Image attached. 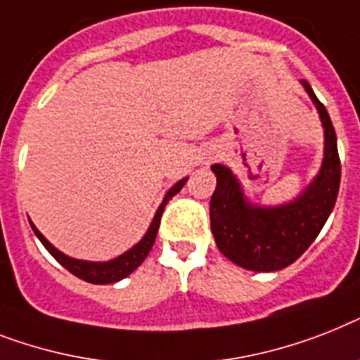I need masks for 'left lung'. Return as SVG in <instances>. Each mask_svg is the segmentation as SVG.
Here are the masks:
<instances>
[{"label":"left lung","instance_id":"1","mask_svg":"<svg viewBox=\"0 0 360 360\" xmlns=\"http://www.w3.org/2000/svg\"><path fill=\"white\" fill-rule=\"evenodd\" d=\"M302 86L323 127V159L314 179L281 205L253 203L231 168L212 165L216 190L210 198V231L231 262L251 271H276L302 257L333 212L340 188L337 133L326 107L307 81Z\"/></svg>","mask_w":360,"mask_h":360}]
</instances>
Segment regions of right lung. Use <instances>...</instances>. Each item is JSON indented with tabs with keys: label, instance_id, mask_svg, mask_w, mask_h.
I'll return each mask as SVG.
<instances>
[{
	"label": "right lung",
	"instance_id": "right-lung-1",
	"mask_svg": "<svg viewBox=\"0 0 360 360\" xmlns=\"http://www.w3.org/2000/svg\"><path fill=\"white\" fill-rule=\"evenodd\" d=\"M186 181H188V177H183V179L177 181V183L166 192L165 200L160 201L159 209L155 212L153 220H151L150 227L146 231V235L142 236L131 250L124 251L122 255L114 257L110 261H83V259H74V257L66 255V253H63L60 250H57V248H55L53 244L34 227L33 221L29 220V224L33 227L34 235L38 236V240L44 244V248H46V250L57 259L58 264H63L70 274H74L75 277H79V279H83V281L86 283H94V285H110V283H118L122 281V279H125V277L129 276V274H133V271L144 262V259L148 257V253H150L151 248H153L155 244V236H157V231H159L160 216H162V210H165L166 203L185 186Z\"/></svg>",
	"mask_w": 360,
	"mask_h": 360
}]
</instances>
